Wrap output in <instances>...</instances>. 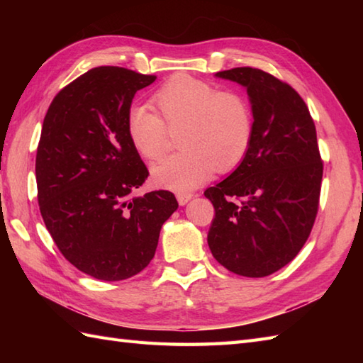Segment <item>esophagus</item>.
<instances>
[{
  "instance_id": "obj_1",
  "label": "esophagus",
  "mask_w": 363,
  "mask_h": 363,
  "mask_svg": "<svg viewBox=\"0 0 363 363\" xmlns=\"http://www.w3.org/2000/svg\"><path fill=\"white\" fill-rule=\"evenodd\" d=\"M176 198H177V203H179L181 206H186L190 199L194 198V194H177Z\"/></svg>"
}]
</instances>
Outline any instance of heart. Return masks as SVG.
Returning <instances> with one entry per match:
<instances>
[{"mask_svg":"<svg viewBox=\"0 0 363 363\" xmlns=\"http://www.w3.org/2000/svg\"><path fill=\"white\" fill-rule=\"evenodd\" d=\"M156 112L133 106L126 115L130 145L145 160H157L165 150L167 129L176 133L181 148L151 169L154 186L189 194L217 169H234L248 152L252 138V113L248 101L235 91L177 74L152 95Z\"/></svg>","mask_w":363,"mask_h":363,"instance_id":"1","label":"heart"}]
</instances>
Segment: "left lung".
Returning <instances> with one entry per match:
<instances>
[{
	"instance_id": "8db88e82",
	"label": "left lung",
	"mask_w": 363,
	"mask_h": 363,
	"mask_svg": "<svg viewBox=\"0 0 363 363\" xmlns=\"http://www.w3.org/2000/svg\"><path fill=\"white\" fill-rule=\"evenodd\" d=\"M215 76L246 89L252 138L234 172L204 191L215 207L207 243L229 272L264 277L296 257L317 217V130L303 98L269 73L238 67Z\"/></svg>"
}]
</instances>
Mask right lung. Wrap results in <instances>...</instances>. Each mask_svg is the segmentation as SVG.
I'll return each mask as SVG.
<instances>
[{"mask_svg": "<svg viewBox=\"0 0 363 363\" xmlns=\"http://www.w3.org/2000/svg\"><path fill=\"white\" fill-rule=\"evenodd\" d=\"M154 81L121 67L91 68L59 91L43 120L35 157L42 218L64 257L101 281L140 273L177 209L172 191L134 196L150 173L126 115L137 90Z\"/></svg>", "mask_w": 363, "mask_h": 363, "instance_id": "1", "label": "right lung"}]
</instances>
